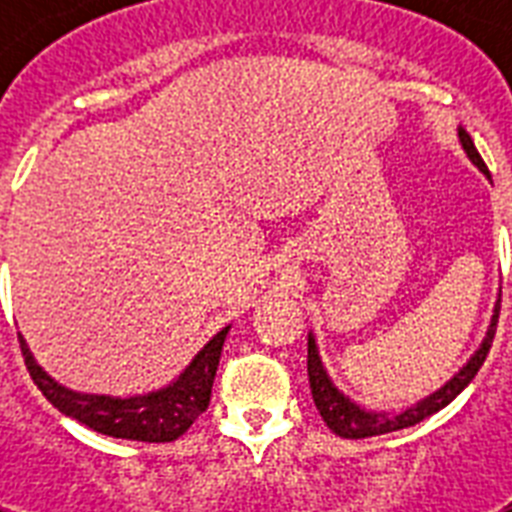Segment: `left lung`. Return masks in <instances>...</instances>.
Segmentation results:
<instances>
[{
  "instance_id": "obj_1",
  "label": "left lung",
  "mask_w": 512,
  "mask_h": 512,
  "mask_svg": "<svg viewBox=\"0 0 512 512\" xmlns=\"http://www.w3.org/2000/svg\"><path fill=\"white\" fill-rule=\"evenodd\" d=\"M457 138H460L462 151L468 154V159L476 164L478 170L489 175L484 159L473 146V138L468 132L457 130ZM497 319H500V300L494 305L492 321H489V329H486V337L481 340V345L476 348V353L468 358V364H462V369L454 374L452 380H446L438 390H433L430 396L420 398L417 404L406 406L401 412H372V409H364L358 406L353 398H348L337 388L332 377H329L327 366L319 356V345H316V337L313 332H308V380H311V393L313 404L319 409L321 420L327 422V428L332 433H337L340 438H369V436H382V433H393V430L412 428L417 422L428 420L430 414L441 412L444 406H449L454 398L460 396L462 390L468 388L470 380L476 377L481 364L486 361V353L492 348L494 332H497Z\"/></svg>"
}]
</instances>
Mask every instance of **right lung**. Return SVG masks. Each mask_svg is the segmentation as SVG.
Instances as JSON below:
<instances>
[{
	"label": "right lung",
	"mask_w": 512,
	"mask_h": 512,
	"mask_svg": "<svg viewBox=\"0 0 512 512\" xmlns=\"http://www.w3.org/2000/svg\"><path fill=\"white\" fill-rule=\"evenodd\" d=\"M231 327H223L204 348L191 358V364L177 374L164 388L135 393V396H106V393H79L58 380H52L42 366L36 364L34 353L18 335L20 350L26 358L28 374L39 385L44 398L58 412L71 420H79L95 433L127 441H148V444H167L191 428L201 412H207L209 393L215 382L223 342Z\"/></svg>",
	"instance_id": "right-lung-1"
}]
</instances>
